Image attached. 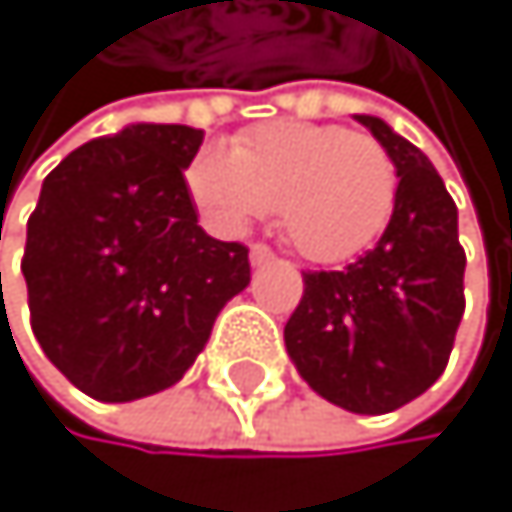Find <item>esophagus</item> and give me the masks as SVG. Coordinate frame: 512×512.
<instances>
[{"label": "esophagus", "mask_w": 512, "mask_h": 512, "mask_svg": "<svg viewBox=\"0 0 512 512\" xmlns=\"http://www.w3.org/2000/svg\"><path fill=\"white\" fill-rule=\"evenodd\" d=\"M266 262H272V250L266 243H253L250 246V266H266Z\"/></svg>", "instance_id": "1"}]
</instances>
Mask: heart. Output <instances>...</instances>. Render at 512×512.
Here are the masks:
<instances>
[{"label": "heart", "mask_w": 512, "mask_h": 512, "mask_svg": "<svg viewBox=\"0 0 512 512\" xmlns=\"http://www.w3.org/2000/svg\"><path fill=\"white\" fill-rule=\"evenodd\" d=\"M186 186L221 234H240L275 205L294 250L332 266L370 250L386 231L399 173L367 132L275 120L243 132L231 148H202Z\"/></svg>", "instance_id": "obj_1"}]
</instances>
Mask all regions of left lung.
Returning <instances> with one entry per match:
<instances>
[{"instance_id":"8db88e82","label":"left lung","mask_w":512,"mask_h":512,"mask_svg":"<svg viewBox=\"0 0 512 512\" xmlns=\"http://www.w3.org/2000/svg\"><path fill=\"white\" fill-rule=\"evenodd\" d=\"M399 173L380 243L342 272H307L285 348L307 386L354 415H386L446 370L465 310L459 212L427 154L358 113Z\"/></svg>"}]
</instances>
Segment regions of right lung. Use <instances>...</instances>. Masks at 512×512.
Instances as JSON below:
<instances>
[{"mask_svg": "<svg viewBox=\"0 0 512 512\" xmlns=\"http://www.w3.org/2000/svg\"><path fill=\"white\" fill-rule=\"evenodd\" d=\"M199 145L193 126L132 123L43 180L21 259L31 329L97 402L183 380L224 304L250 285V250L199 227L183 177Z\"/></svg>", "mask_w": 512, "mask_h": 512, "instance_id": "right-lung-1", "label": "right lung"}]
</instances>
